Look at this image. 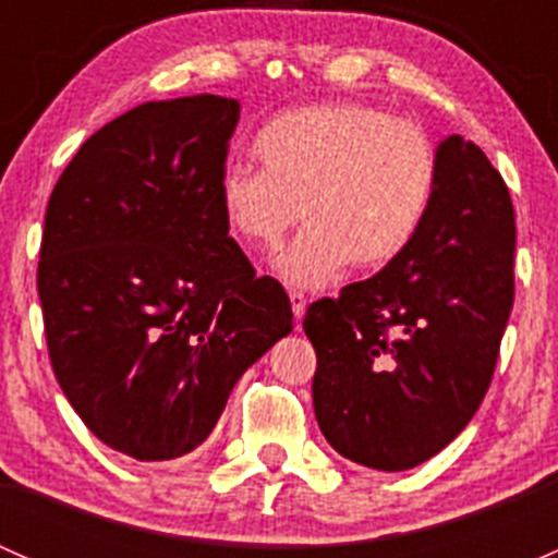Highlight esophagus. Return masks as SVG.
Wrapping results in <instances>:
<instances>
[{"label": "esophagus", "mask_w": 558, "mask_h": 558, "mask_svg": "<svg viewBox=\"0 0 558 558\" xmlns=\"http://www.w3.org/2000/svg\"><path fill=\"white\" fill-rule=\"evenodd\" d=\"M289 300H291V313H294V318L302 320V315H305V307H307L305 294H302V291H291Z\"/></svg>", "instance_id": "esophagus-1"}]
</instances>
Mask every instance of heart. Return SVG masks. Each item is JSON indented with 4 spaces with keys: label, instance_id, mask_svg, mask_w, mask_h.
<instances>
[{
    "label": "heart",
    "instance_id": "obj_1",
    "mask_svg": "<svg viewBox=\"0 0 558 558\" xmlns=\"http://www.w3.org/2000/svg\"><path fill=\"white\" fill-rule=\"evenodd\" d=\"M262 170L229 167L218 210L229 234L272 253L302 218L275 272L300 289L329 286L348 264L380 269L402 256L429 216L437 150L424 129L356 102L280 112L253 140Z\"/></svg>",
    "mask_w": 558,
    "mask_h": 558
}]
</instances>
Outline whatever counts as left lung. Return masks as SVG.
Listing matches in <instances>:
<instances>
[{
	"instance_id": "1",
	"label": "left lung",
	"mask_w": 558,
	"mask_h": 558,
	"mask_svg": "<svg viewBox=\"0 0 558 558\" xmlns=\"http://www.w3.org/2000/svg\"><path fill=\"white\" fill-rule=\"evenodd\" d=\"M437 167L408 251L302 320L320 432L373 470L418 466L470 424L513 311L515 213L502 174L459 134L442 140Z\"/></svg>"
}]
</instances>
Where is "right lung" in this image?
I'll use <instances>...</instances> for the list:
<instances>
[{
  "label": "right lung",
  "mask_w": 558,
  "mask_h": 558,
  "mask_svg": "<svg viewBox=\"0 0 558 558\" xmlns=\"http://www.w3.org/2000/svg\"><path fill=\"white\" fill-rule=\"evenodd\" d=\"M238 99L145 102L94 132L45 210L37 291L56 380L112 451H194L291 331L218 210Z\"/></svg>",
  "instance_id": "right-lung-1"
}]
</instances>
